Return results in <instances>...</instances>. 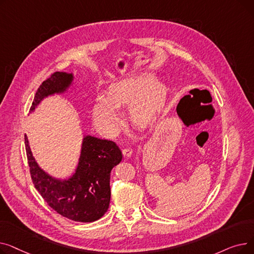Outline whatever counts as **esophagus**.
Masks as SVG:
<instances>
[{"instance_id":"esophagus-1","label":"esophagus","mask_w":254,"mask_h":254,"mask_svg":"<svg viewBox=\"0 0 254 254\" xmlns=\"http://www.w3.org/2000/svg\"><path fill=\"white\" fill-rule=\"evenodd\" d=\"M123 154H124V156H126V157H129V156L131 155V149H130L129 147H125V148L123 149Z\"/></svg>"}]
</instances>
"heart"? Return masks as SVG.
<instances>
[{
  "label": "heart",
  "mask_w": 254,
  "mask_h": 254,
  "mask_svg": "<svg viewBox=\"0 0 254 254\" xmlns=\"http://www.w3.org/2000/svg\"><path fill=\"white\" fill-rule=\"evenodd\" d=\"M149 78H128L109 87L107 98L98 97L93 106V119L98 127L109 134H115L119 127V106L129 105L132 122L149 125L164 105L167 88L163 83L149 85Z\"/></svg>",
  "instance_id": "obj_1"
}]
</instances>
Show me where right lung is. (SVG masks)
Instances as JSON below:
<instances>
[{"instance_id":"right-lung-1","label":"right lung","mask_w":254,"mask_h":254,"mask_svg":"<svg viewBox=\"0 0 254 254\" xmlns=\"http://www.w3.org/2000/svg\"><path fill=\"white\" fill-rule=\"evenodd\" d=\"M72 75L55 72L36 91L31 110L44 97L68 87ZM26 157L35 189L59 214L74 221L92 222L100 219L109 208L110 173L122 162L118 146L109 140L87 136L83 140L81 157L75 175L66 181H58L40 169L32 155L24 135Z\"/></svg>"}]
</instances>
